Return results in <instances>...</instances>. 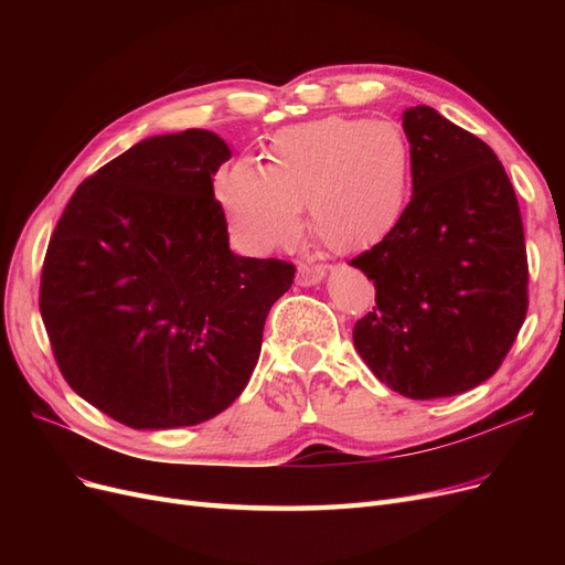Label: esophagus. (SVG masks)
Segmentation results:
<instances>
[{
  "instance_id": "esophagus-1",
  "label": "esophagus",
  "mask_w": 565,
  "mask_h": 565,
  "mask_svg": "<svg viewBox=\"0 0 565 565\" xmlns=\"http://www.w3.org/2000/svg\"><path fill=\"white\" fill-rule=\"evenodd\" d=\"M324 280V268L322 266H311V264H299L297 268V285L301 287H313Z\"/></svg>"
}]
</instances>
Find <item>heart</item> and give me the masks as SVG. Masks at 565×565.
<instances>
[{
    "label": "heart",
    "instance_id": "1",
    "mask_svg": "<svg viewBox=\"0 0 565 565\" xmlns=\"http://www.w3.org/2000/svg\"><path fill=\"white\" fill-rule=\"evenodd\" d=\"M409 191V146L386 119L322 117L285 127L266 164L237 160L216 177V198L233 237L252 254L297 241L301 204L318 241L361 252L393 231Z\"/></svg>",
    "mask_w": 565,
    "mask_h": 565
}]
</instances>
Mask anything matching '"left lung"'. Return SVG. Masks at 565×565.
Returning a JSON list of instances; mask_svg holds the SVG:
<instances>
[{
  "mask_svg": "<svg viewBox=\"0 0 565 565\" xmlns=\"http://www.w3.org/2000/svg\"><path fill=\"white\" fill-rule=\"evenodd\" d=\"M413 200L398 224L351 266L377 287L353 328L374 377L431 401L492 377L527 311L519 200L478 136L429 106L403 113Z\"/></svg>",
  "mask_w": 565,
  "mask_h": 565,
  "instance_id": "1",
  "label": "left lung"
}]
</instances>
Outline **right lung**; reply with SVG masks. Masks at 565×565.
Wrapping results in <instances>:
<instances>
[{
	"label": "right lung",
	"instance_id": "1",
	"mask_svg": "<svg viewBox=\"0 0 565 565\" xmlns=\"http://www.w3.org/2000/svg\"><path fill=\"white\" fill-rule=\"evenodd\" d=\"M226 160L207 129L150 136L84 181L51 235L40 311L56 363L131 429L224 413L292 287V264L231 252L212 185Z\"/></svg>",
	"mask_w": 565,
	"mask_h": 565
}]
</instances>
